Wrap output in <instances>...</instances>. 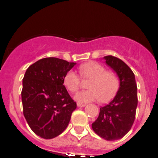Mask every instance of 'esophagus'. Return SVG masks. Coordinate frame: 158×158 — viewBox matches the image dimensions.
Segmentation results:
<instances>
[{"label":"esophagus","instance_id":"obj_1","mask_svg":"<svg viewBox=\"0 0 158 158\" xmlns=\"http://www.w3.org/2000/svg\"><path fill=\"white\" fill-rule=\"evenodd\" d=\"M77 107H85V104H81V103H77Z\"/></svg>","mask_w":158,"mask_h":158}]
</instances>
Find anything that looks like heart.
<instances>
[{
	"mask_svg": "<svg viewBox=\"0 0 158 158\" xmlns=\"http://www.w3.org/2000/svg\"><path fill=\"white\" fill-rule=\"evenodd\" d=\"M79 71L82 77L91 79L88 84V90L79 92L75 100L81 103L97 100L105 102L109 100L116 93L118 80L113 72L106 71L104 67L97 62H87L81 65ZM81 80L75 71L69 70L63 78V85L69 92L75 93L80 87Z\"/></svg>",
	"mask_w": 158,
	"mask_h": 158,
	"instance_id": "1",
	"label": "heart"
}]
</instances>
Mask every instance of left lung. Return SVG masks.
Listing matches in <instances>:
<instances>
[{
    "mask_svg": "<svg viewBox=\"0 0 158 158\" xmlns=\"http://www.w3.org/2000/svg\"><path fill=\"white\" fill-rule=\"evenodd\" d=\"M103 59L118 76L119 88L109 104L100 107L92 128L105 140L115 141L127 135L134 123L138 106L137 85L133 71L122 60L111 55Z\"/></svg>",
    "mask_w": 158,
    "mask_h": 158,
    "instance_id": "obj_1",
    "label": "left lung"
}]
</instances>
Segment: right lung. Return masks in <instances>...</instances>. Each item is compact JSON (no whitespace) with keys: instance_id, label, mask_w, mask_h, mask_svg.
<instances>
[{"instance_id":"add662e5","label":"right lung","mask_w":158,"mask_h":158,"mask_svg":"<svg viewBox=\"0 0 158 158\" xmlns=\"http://www.w3.org/2000/svg\"><path fill=\"white\" fill-rule=\"evenodd\" d=\"M76 62L57 58L39 60L27 68L21 93L23 112L32 131L51 139L67 127L77 108L63 85V78Z\"/></svg>"}]
</instances>
